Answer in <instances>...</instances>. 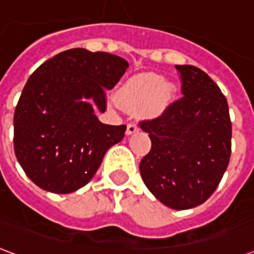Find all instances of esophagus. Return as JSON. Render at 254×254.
<instances>
[{
	"instance_id": "34e87169",
	"label": "esophagus",
	"mask_w": 254,
	"mask_h": 254,
	"mask_svg": "<svg viewBox=\"0 0 254 254\" xmlns=\"http://www.w3.org/2000/svg\"><path fill=\"white\" fill-rule=\"evenodd\" d=\"M138 130V127L137 124H134V122H130V124H127V136H130L133 133H136Z\"/></svg>"
}]
</instances>
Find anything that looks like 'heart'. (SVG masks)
<instances>
[{"label":"heart","instance_id":"b5f03b06","mask_svg":"<svg viewBox=\"0 0 254 254\" xmlns=\"http://www.w3.org/2000/svg\"><path fill=\"white\" fill-rule=\"evenodd\" d=\"M174 85L167 83L159 74L145 73L129 78L118 89V102L124 107L136 110L144 107L149 114H159L174 95Z\"/></svg>","mask_w":254,"mask_h":254}]
</instances>
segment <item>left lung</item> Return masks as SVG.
Returning a JSON list of instances; mask_svg holds the SVG:
<instances>
[{"mask_svg": "<svg viewBox=\"0 0 254 254\" xmlns=\"http://www.w3.org/2000/svg\"><path fill=\"white\" fill-rule=\"evenodd\" d=\"M176 69L184 96L138 124L152 144L140 174L160 202L189 209L211 197L229 166L231 121L226 96L207 73L191 65Z\"/></svg>", "mask_w": 254, "mask_h": 254, "instance_id": "left-lung-1", "label": "left lung"}]
</instances>
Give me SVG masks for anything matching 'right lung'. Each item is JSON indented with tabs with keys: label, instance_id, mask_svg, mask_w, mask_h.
<instances>
[{
	"label": "right lung",
	"instance_id": "1",
	"mask_svg": "<svg viewBox=\"0 0 254 254\" xmlns=\"http://www.w3.org/2000/svg\"><path fill=\"white\" fill-rule=\"evenodd\" d=\"M129 66L110 53L70 49L43 63L28 78L14 110L13 145L20 166L43 190L66 194L87 185L127 125L98 120L106 91Z\"/></svg>",
	"mask_w": 254,
	"mask_h": 254
}]
</instances>
